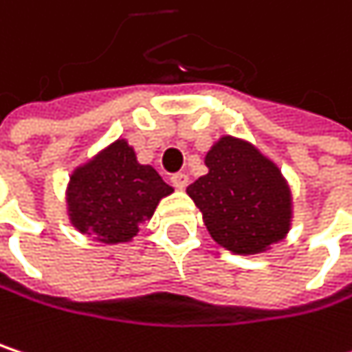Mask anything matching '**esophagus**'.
Here are the masks:
<instances>
[{
    "instance_id": "obj_1",
    "label": "esophagus",
    "mask_w": 352,
    "mask_h": 352,
    "mask_svg": "<svg viewBox=\"0 0 352 352\" xmlns=\"http://www.w3.org/2000/svg\"><path fill=\"white\" fill-rule=\"evenodd\" d=\"M187 175L185 173H175V175L171 177V185L175 187V189H185L187 187Z\"/></svg>"
}]
</instances>
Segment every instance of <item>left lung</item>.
Masks as SVG:
<instances>
[{
	"label": "left lung",
	"mask_w": 352,
	"mask_h": 352,
	"mask_svg": "<svg viewBox=\"0 0 352 352\" xmlns=\"http://www.w3.org/2000/svg\"><path fill=\"white\" fill-rule=\"evenodd\" d=\"M208 175L187 187L212 239L236 254L279 243L292 220L289 187L281 171L245 140L222 136L206 155Z\"/></svg>",
	"instance_id": "1"
}]
</instances>
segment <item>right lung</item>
<instances>
[{
    "mask_svg": "<svg viewBox=\"0 0 352 352\" xmlns=\"http://www.w3.org/2000/svg\"><path fill=\"white\" fill-rule=\"evenodd\" d=\"M169 193L171 185L151 165H140L126 140H116L71 175L69 218L79 232L102 243H128Z\"/></svg>",
    "mask_w": 352,
    "mask_h": 352,
    "instance_id": "obj_1",
    "label": "right lung"
}]
</instances>
